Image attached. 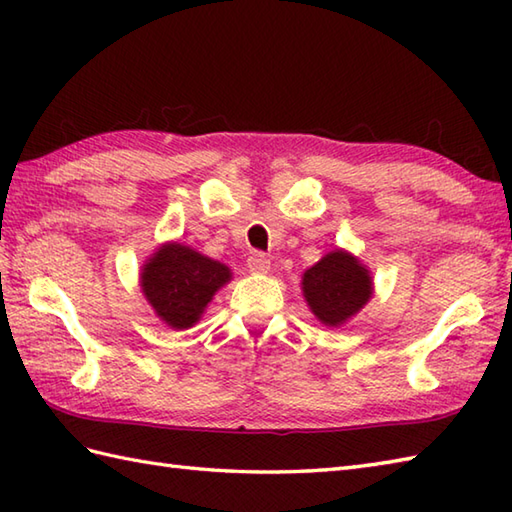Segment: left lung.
I'll list each match as a JSON object with an SVG mask.
<instances>
[{
	"mask_svg": "<svg viewBox=\"0 0 512 512\" xmlns=\"http://www.w3.org/2000/svg\"><path fill=\"white\" fill-rule=\"evenodd\" d=\"M228 266L187 244H162L140 270V288L158 317L176 330L193 328L213 295L231 281Z\"/></svg>",
	"mask_w": 512,
	"mask_h": 512,
	"instance_id": "left-lung-1",
	"label": "left lung"
}]
</instances>
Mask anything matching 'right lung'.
Here are the masks:
<instances>
[{"label": "right lung", "mask_w": 512, "mask_h": 512, "mask_svg": "<svg viewBox=\"0 0 512 512\" xmlns=\"http://www.w3.org/2000/svg\"><path fill=\"white\" fill-rule=\"evenodd\" d=\"M301 288L314 317L325 325H341L372 297V277L347 250H332L303 273Z\"/></svg>", "instance_id": "right-lung-1"}]
</instances>
